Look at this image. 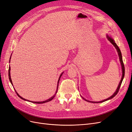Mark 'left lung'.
I'll use <instances>...</instances> for the list:
<instances>
[{"label":"left lung","instance_id":"1","mask_svg":"<svg viewBox=\"0 0 132 132\" xmlns=\"http://www.w3.org/2000/svg\"><path fill=\"white\" fill-rule=\"evenodd\" d=\"M106 37L108 39V40L109 41V42L113 45V46H114L115 47V48L116 49V50L117 51V53H118V54H119V59H120V63H121V67H122V78H121V81L120 82V83L119 84V86H118V87L116 90V91L115 92V93H113L111 97H110L109 98H108L105 100H103V101H100V102H93V101H88V100H86V99H85L84 98H83L82 97V98L84 99H85L86 101L87 102H90V103H102V102H105L106 101H108V100L109 99H112V98L114 97L115 95L117 94L118 92H119V90L120 89V88L121 87V84H122V81H123V79L124 78V76H125V66H124V64H123V60H122V54H121V52L120 51V49L119 48V47H118V46L117 45V44L115 43V40H113L110 36L108 34L106 35Z\"/></svg>","mask_w":132,"mask_h":132}]
</instances>
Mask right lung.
<instances>
[{"mask_svg": "<svg viewBox=\"0 0 132 132\" xmlns=\"http://www.w3.org/2000/svg\"><path fill=\"white\" fill-rule=\"evenodd\" d=\"M11 57H10V60H9V63L10 62V59H11ZM10 67H9V80H10V82H11V85L13 86V84H12V80H11V76H10V70H11V69H10ZM63 72H62V73H61V74L60 75V78H59V79H58V85H57V90H56V93H55V94H54L52 97H51L50 98H49V99H48L47 100H46V101H43V102H33V101H29V100H27V99H24V98H22V97H21L20 95L17 93V92L16 91V90H15V88H14V89H15V92H16V94H17V95L18 96H19L20 98H21L22 99H23V100H24V101H28V102H31V103H36V104H43V103H46V102H50V101H52V100L54 98V97H55V95H56V93H57V90H58V83H59V81H60V78H61V77L62 76V74H63Z\"/></svg>", "mask_w": 132, "mask_h": 132, "instance_id": "1", "label": "right lung"}]
</instances>
